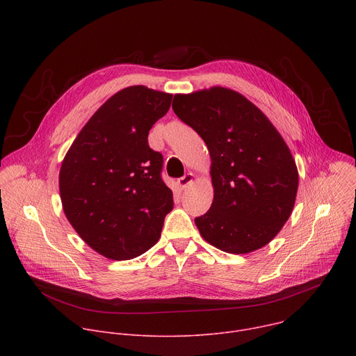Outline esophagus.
Listing matches in <instances>:
<instances>
[{"mask_svg":"<svg viewBox=\"0 0 356 356\" xmlns=\"http://www.w3.org/2000/svg\"><path fill=\"white\" fill-rule=\"evenodd\" d=\"M193 173H187V175H184L183 177H180L179 180H177V184L180 186V188H186V187H188L191 183H193Z\"/></svg>","mask_w":356,"mask_h":356,"instance_id":"34e87169","label":"esophagus"}]
</instances>
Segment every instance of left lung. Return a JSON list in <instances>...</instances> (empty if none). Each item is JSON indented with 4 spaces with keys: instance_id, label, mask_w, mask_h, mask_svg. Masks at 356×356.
<instances>
[{
    "instance_id": "1",
    "label": "left lung",
    "mask_w": 356,
    "mask_h": 356,
    "mask_svg": "<svg viewBox=\"0 0 356 356\" xmlns=\"http://www.w3.org/2000/svg\"><path fill=\"white\" fill-rule=\"evenodd\" d=\"M172 108L211 156L214 200L194 220L202 238L228 253L269 243L289 220L298 186L280 134L257 106L222 87L177 94Z\"/></svg>"
}]
</instances>
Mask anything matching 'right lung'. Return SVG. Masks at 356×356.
Segmentation results:
<instances>
[{"label":"right lung","instance_id":"obj_1","mask_svg":"<svg viewBox=\"0 0 356 356\" xmlns=\"http://www.w3.org/2000/svg\"><path fill=\"white\" fill-rule=\"evenodd\" d=\"M172 94L127 87L101 106L72 143L60 168L65 214L101 255L136 258L161 238L173 193L162 179L163 156L147 135L170 108Z\"/></svg>","mask_w":356,"mask_h":356}]
</instances>
